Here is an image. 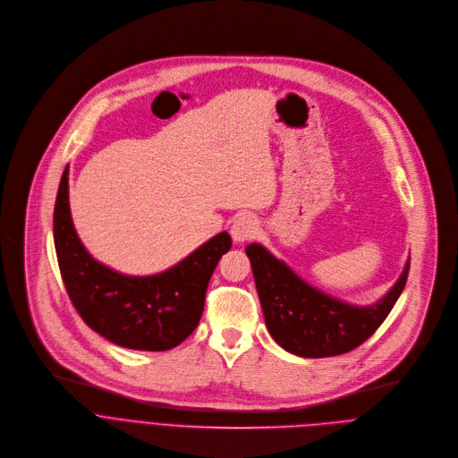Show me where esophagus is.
<instances>
[{"mask_svg":"<svg viewBox=\"0 0 458 458\" xmlns=\"http://www.w3.org/2000/svg\"><path fill=\"white\" fill-rule=\"evenodd\" d=\"M258 234V220L252 215H240L231 225V236L234 242H249Z\"/></svg>","mask_w":458,"mask_h":458,"instance_id":"1","label":"esophagus"}]
</instances>
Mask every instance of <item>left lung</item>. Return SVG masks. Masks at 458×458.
Returning a JSON list of instances; mask_svg holds the SVG:
<instances>
[{
    "mask_svg": "<svg viewBox=\"0 0 458 458\" xmlns=\"http://www.w3.org/2000/svg\"><path fill=\"white\" fill-rule=\"evenodd\" d=\"M245 252L270 335L300 357H332L367 341L394 309L410 270L408 261L399 282L376 305L353 307L307 285L261 245L250 243Z\"/></svg>",
    "mask_w": 458,
    "mask_h": 458,
    "instance_id": "1",
    "label": "left lung"
}]
</instances>
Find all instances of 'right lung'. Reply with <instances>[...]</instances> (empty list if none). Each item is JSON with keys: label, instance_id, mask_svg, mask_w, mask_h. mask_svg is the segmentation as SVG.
<instances>
[{"label": "right lung", "instance_id": "1", "mask_svg": "<svg viewBox=\"0 0 458 458\" xmlns=\"http://www.w3.org/2000/svg\"><path fill=\"white\" fill-rule=\"evenodd\" d=\"M54 242L61 278L82 321L119 346L146 352L171 350L197 328L213 270L233 245L231 236L220 233L165 272L124 276L91 258L77 238L68 167L54 208Z\"/></svg>", "mask_w": 458, "mask_h": 458}]
</instances>
